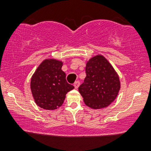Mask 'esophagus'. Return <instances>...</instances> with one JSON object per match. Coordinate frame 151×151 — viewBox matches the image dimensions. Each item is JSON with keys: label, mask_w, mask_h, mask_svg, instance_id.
Masks as SVG:
<instances>
[{"label": "esophagus", "mask_w": 151, "mask_h": 151, "mask_svg": "<svg viewBox=\"0 0 151 151\" xmlns=\"http://www.w3.org/2000/svg\"><path fill=\"white\" fill-rule=\"evenodd\" d=\"M74 88H75V89H77V88H78V87L80 86V82L79 81L75 82V83H74Z\"/></svg>", "instance_id": "34e87169"}]
</instances>
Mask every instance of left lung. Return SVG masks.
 <instances>
[{"label":"left lung","mask_w":151,"mask_h":151,"mask_svg":"<svg viewBox=\"0 0 151 151\" xmlns=\"http://www.w3.org/2000/svg\"><path fill=\"white\" fill-rule=\"evenodd\" d=\"M86 77L78 90L85 104L92 109H102L117 98L121 89L119 76L101 55L91 58L86 63Z\"/></svg>","instance_id":"left-lung-1"}]
</instances>
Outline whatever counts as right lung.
I'll return each mask as SVG.
<instances>
[{"label":"right lung","instance_id":"right-lung-1","mask_svg":"<svg viewBox=\"0 0 151 151\" xmlns=\"http://www.w3.org/2000/svg\"><path fill=\"white\" fill-rule=\"evenodd\" d=\"M63 62L53 58L44 60L30 80V90L35 103L45 109L54 110L63 104L68 91L74 88L66 80Z\"/></svg>","mask_w":151,"mask_h":151}]
</instances>
